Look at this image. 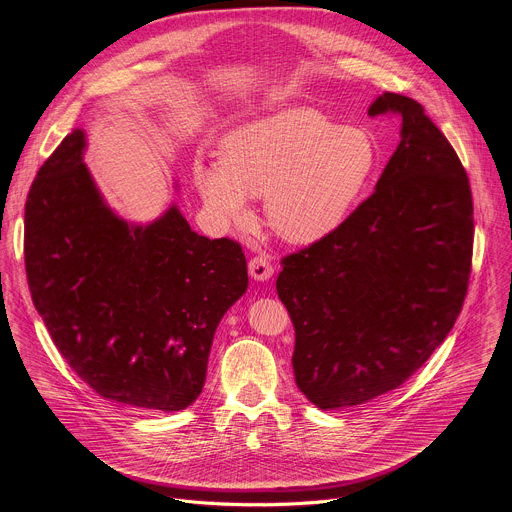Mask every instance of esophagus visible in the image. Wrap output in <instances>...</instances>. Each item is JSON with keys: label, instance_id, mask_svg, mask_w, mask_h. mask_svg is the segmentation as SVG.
<instances>
[{"label": "esophagus", "instance_id": "esophagus-1", "mask_svg": "<svg viewBox=\"0 0 512 512\" xmlns=\"http://www.w3.org/2000/svg\"><path fill=\"white\" fill-rule=\"evenodd\" d=\"M249 275L255 279V281H269L271 275H273V267L267 259L263 257H253L249 261Z\"/></svg>", "mask_w": 512, "mask_h": 512}]
</instances>
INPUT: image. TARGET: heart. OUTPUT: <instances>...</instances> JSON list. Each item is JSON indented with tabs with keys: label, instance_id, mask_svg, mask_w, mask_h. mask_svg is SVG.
Segmentation results:
<instances>
[{
	"label": "heart",
	"instance_id": "b5f03b06",
	"mask_svg": "<svg viewBox=\"0 0 512 512\" xmlns=\"http://www.w3.org/2000/svg\"><path fill=\"white\" fill-rule=\"evenodd\" d=\"M223 160H196L192 178L208 214L231 225L265 194L269 227L308 245L334 233L373 184L381 154L364 129L344 127L312 107H283L233 127Z\"/></svg>",
	"mask_w": 512,
	"mask_h": 512
}]
</instances>
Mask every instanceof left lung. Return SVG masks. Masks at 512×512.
Here are the masks:
<instances>
[{"label": "left lung", "mask_w": 512, "mask_h": 512, "mask_svg": "<svg viewBox=\"0 0 512 512\" xmlns=\"http://www.w3.org/2000/svg\"><path fill=\"white\" fill-rule=\"evenodd\" d=\"M379 113L399 119L401 141L375 192L285 257L275 283L296 328V383L326 411L403 385L446 340L468 289L474 208L454 148L409 97L379 95Z\"/></svg>", "instance_id": "obj_1"}]
</instances>
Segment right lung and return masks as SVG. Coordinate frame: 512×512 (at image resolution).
I'll return each mask as SVG.
<instances>
[{"label": "right lung", "mask_w": 512, "mask_h": 512, "mask_svg": "<svg viewBox=\"0 0 512 512\" xmlns=\"http://www.w3.org/2000/svg\"><path fill=\"white\" fill-rule=\"evenodd\" d=\"M85 150V129H72L26 200L34 306L101 397L186 409L202 391L218 322L247 291L245 255L231 239L192 231L176 202L145 225L125 221L97 188Z\"/></svg>", "instance_id": "obj_1"}]
</instances>
